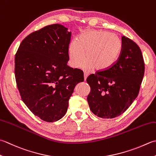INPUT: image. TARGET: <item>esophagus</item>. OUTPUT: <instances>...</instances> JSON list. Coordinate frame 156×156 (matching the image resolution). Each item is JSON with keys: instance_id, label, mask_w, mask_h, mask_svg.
<instances>
[{"instance_id": "obj_1", "label": "esophagus", "mask_w": 156, "mask_h": 156, "mask_svg": "<svg viewBox=\"0 0 156 156\" xmlns=\"http://www.w3.org/2000/svg\"><path fill=\"white\" fill-rule=\"evenodd\" d=\"M88 75V74L87 72H84V81L86 80V79H87V78Z\"/></svg>"}]
</instances>
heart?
Wrapping results in <instances>:
<instances>
[{
    "label": "heart",
    "instance_id": "b5f03b06",
    "mask_svg": "<svg viewBox=\"0 0 156 156\" xmlns=\"http://www.w3.org/2000/svg\"><path fill=\"white\" fill-rule=\"evenodd\" d=\"M122 44L120 38L111 32L91 31L82 34L69 47V64L74 68L82 64L84 69L93 68L99 72L108 70L120 55Z\"/></svg>",
    "mask_w": 156,
    "mask_h": 156
}]
</instances>
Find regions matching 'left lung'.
<instances>
[{"label":"left lung","instance_id":"obj_1","mask_svg":"<svg viewBox=\"0 0 156 156\" xmlns=\"http://www.w3.org/2000/svg\"><path fill=\"white\" fill-rule=\"evenodd\" d=\"M122 44L120 55L114 66L87 78L90 87L87 97L88 105L99 118L119 116L129 108L139 92L145 72L141 51L135 42L124 36Z\"/></svg>","mask_w":156,"mask_h":156}]
</instances>
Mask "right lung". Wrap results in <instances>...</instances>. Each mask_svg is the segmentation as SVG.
<instances>
[{"label": "right lung", "mask_w": 156, "mask_h": 156, "mask_svg": "<svg viewBox=\"0 0 156 156\" xmlns=\"http://www.w3.org/2000/svg\"><path fill=\"white\" fill-rule=\"evenodd\" d=\"M52 24L30 34L15 57V76L21 98L34 114L53 122L68 110L74 87L84 81L80 69L68 66L71 32Z\"/></svg>", "instance_id": "add662e5"}]
</instances>
